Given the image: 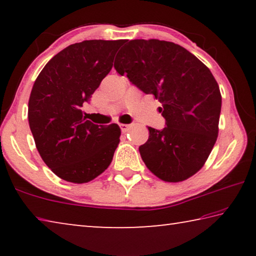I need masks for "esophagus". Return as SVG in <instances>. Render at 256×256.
<instances>
[{"mask_svg":"<svg viewBox=\"0 0 256 256\" xmlns=\"http://www.w3.org/2000/svg\"><path fill=\"white\" fill-rule=\"evenodd\" d=\"M120 131H122L123 133H125V132H128L130 128H131V125H128V124H120Z\"/></svg>","mask_w":256,"mask_h":256,"instance_id":"esophagus-1","label":"esophagus"}]
</instances>
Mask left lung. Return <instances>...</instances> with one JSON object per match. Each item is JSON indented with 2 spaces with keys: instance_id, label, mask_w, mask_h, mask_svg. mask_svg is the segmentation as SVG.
I'll return each mask as SVG.
<instances>
[{
  "instance_id": "8db88e82",
  "label": "left lung",
  "mask_w": 256,
  "mask_h": 256,
  "mask_svg": "<svg viewBox=\"0 0 256 256\" xmlns=\"http://www.w3.org/2000/svg\"><path fill=\"white\" fill-rule=\"evenodd\" d=\"M116 55L120 76L162 102V130L148 128L138 146L150 172L164 182H182L201 170L218 136L219 86L196 56L175 42L126 40Z\"/></svg>"
}]
</instances>
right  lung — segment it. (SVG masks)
Returning <instances> with one entry per match:
<instances>
[{"instance_id": "add662e5", "label": "right lung", "mask_w": 256, "mask_h": 256, "mask_svg": "<svg viewBox=\"0 0 256 256\" xmlns=\"http://www.w3.org/2000/svg\"><path fill=\"white\" fill-rule=\"evenodd\" d=\"M124 40H84L56 54L34 81L28 120L42 159L55 175L82 184L110 166L120 144L118 124L97 125L86 120L89 102L112 68Z\"/></svg>"}]
</instances>
